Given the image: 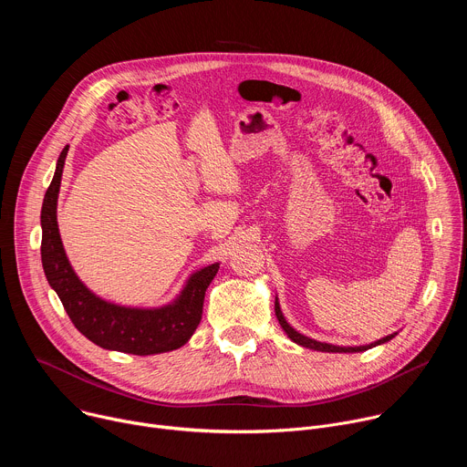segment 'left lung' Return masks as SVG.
Instances as JSON below:
<instances>
[{"mask_svg": "<svg viewBox=\"0 0 467 467\" xmlns=\"http://www.w3.org/2000/svg\"><path fill=\"white\" fill-rule=\"evenodd\" d=\"M275 316H277V319H279L283 330L286 332V337H288L294 344H297V346H301V348H306V349L321 351V353H360V351H368V349H371V348H375V346H382V344L389 342V340L397 335V332H393V335H388V337H384V338H380V340H377V342H373V344H368V346H355V348L348 346V348H346V346H335V344H327V342H317V340H314V338H308V337L301 335L299 330H296V328L286 321V317H285V314H283V310H281V305H279V299H277V297H275Z\"/></svg>", "mask_w": 467, "mask_h": 467, "instance_id": "8db88e82", "label": "left lung"}]
</instances>
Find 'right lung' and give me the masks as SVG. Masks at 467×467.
<instances>
[{
    "instance_id": "add662e5",
    "label": "right lung",
    "mask_w": 467,
    "mask_h": 467,
    "mask_svg": "<svg viewBox=\"0 0 467 467\" xmlns=\"http://www.w3.org/2000/svg\"><path fill=\"white\" fill-rule=\"evenodd\" d=\"M68 150L70 146H66L58 155L40 213V254L49 286L76 328L103 349L148 357L182 348L202 321L205 292L220 270V262L195 270L177 297L162 306H125L96 296L74 272L57 223L58 190Z\"/></svg>"
}]
</instances>
